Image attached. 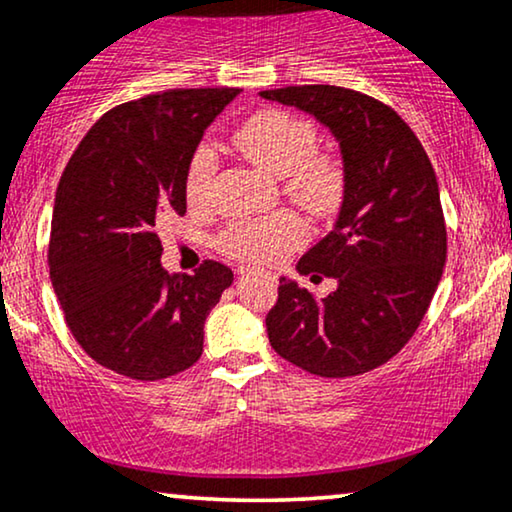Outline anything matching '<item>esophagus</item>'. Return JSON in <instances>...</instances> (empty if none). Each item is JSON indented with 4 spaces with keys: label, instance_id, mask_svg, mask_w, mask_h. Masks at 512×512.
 <instances>
[{
    "label": "esophagus",
    "instance_id": "1",
    "mask_svg": "<svg viewBox=\"0 0 512 512\" xmlns=\"http://www.w3.org/2000/svg\"><path fill=\"white\" fill-rule=\"evenodd\" d=\"M238 274H241V276H245V274H248V269H241V271H238Z\"/></svg>",
    "mask_w": 512,
    "mask_h": 512
}]
</instances>
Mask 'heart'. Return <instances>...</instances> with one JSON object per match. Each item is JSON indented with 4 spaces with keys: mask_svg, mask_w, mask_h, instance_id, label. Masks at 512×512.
Returning a JSON list of instances; mask_svg holds the SVG:
<instances>
[{
    "mask_svg": "<svg viewBox=\"0 0 512 512\" xmlns=\"http://www.w3.org/2000/svg\"><path fill=\"white\" fill-rule=\"evenodd\" d=\"M319 132L309 120L269 108L245 120L234 134V146L255 165L283 179V191L300 208L326 217L345 198V167L333 153L316 151ZM217 174V155L198 146L186 170V196L198 205L208 198ZM307 231L293 212H274L262 219H241L226 226L219 248L250 264H271L304 241Z\"/></svg>",
    "mask_w": 512,
    "mask_h": 512,
    "instance_id": "obj_1",
    "label": "heart"
}]
</instances>
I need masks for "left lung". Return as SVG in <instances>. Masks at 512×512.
<instances>
[{
	"label": "left lung",
	"instance_id": "1",
	"mask_svg": "<svg viewBox=\"0 0 512 512\" xmlns=\"http://www.w3.org/2000/svg\"><path fill=\"white\" fill-rule=\"evenodd\" d=\"M260 96L314 115L338 139L345 165L338 222L297 262L300 274L335 278L338 288L316 300L281 278L267 314L271 347L321 378L373 371L413 338L442 278L446 224L435 170L411 127L373 96L331 84Z\"/></svg>",
	"mask_w": 512,
	"mask_h": 512
}]
</instances>
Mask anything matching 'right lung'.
Listing matches in <instances>:
<instances>
[{
    "label": "right lung",
    "instance_id": "obj_1",
    "mask_svg": "<svg viewBox=\"0 0 512 512\" xmlns=\"http://www.w3.org/2000/svg\"><path fill=\"white\" fill-rule=\"evenodd\" d=\"M241 89H167L101 115L70 155L54 200L51 286L96 364L163 380L196 364L226 264L167 274L158 231L186 212V170L210 122Z\"/></svg>",
    "mask_w": 512,
    "mask_h": 512
}]
</instances>
